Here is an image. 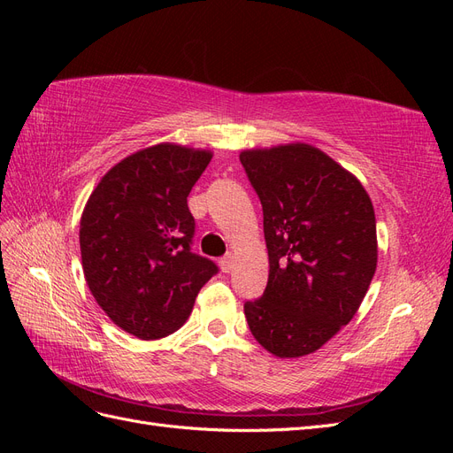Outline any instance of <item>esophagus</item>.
<instances>
[{
    "instance_id": "1",
    "label": "esophagus",
    "mask_w": 453,
    "mask_h": 453,
    "mask_svg": "<svg viewBox=\"0 0 453 453\" xmlns=\"http://www.w3.org/2000/svg\"><path fill=\"white\" fill-rule=\"evenodd\" d=\"M219 266H221V270H223L225 273L232 272V268H234V255H226V257H223L221 260H219Z\"/></svg>"
}]
</instances>
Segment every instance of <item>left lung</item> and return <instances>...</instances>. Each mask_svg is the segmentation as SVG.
<instances>
[{
    "label": "left lung",
    "mask_w": 453,
    "mask_h": 453,
    "mask_svg": "<svg viewBox=\"0 0 453 453\" xmlns=\"http://www.w3.org/2000/svg\"><path fill=\"white\" fill-rule=\"evenodd\" d=\"M240 160L263 203L270 266L245 319L268 353L304 357L353 319L374 278V205L357 177L310 143L243 149Z\"/></svg>",
    "instance_id": "left-lung-1"
}]
</instances>
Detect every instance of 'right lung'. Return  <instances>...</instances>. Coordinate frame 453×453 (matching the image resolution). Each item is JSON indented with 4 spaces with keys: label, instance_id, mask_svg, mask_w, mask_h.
Returning <instances> with one entry per match:
<instances>
[{
    "label": "right lung",
    "instance_id": "1",
    "mask_svg": "<svg viewBox=\"0 0 453 453\" xmlns=\"http://www.w3.org/2000/svg\"><path fill=\"white\" fill-rule=\"evenodd\" d=\"M210 149L162 142L117 162L88 196L81 263L98 306L122 331L158 340L181 328L217 266L190 253L187 196Z\"/></svg>",
    "mask_w": 453,
    "mask_h": 453
}]
</instances>
